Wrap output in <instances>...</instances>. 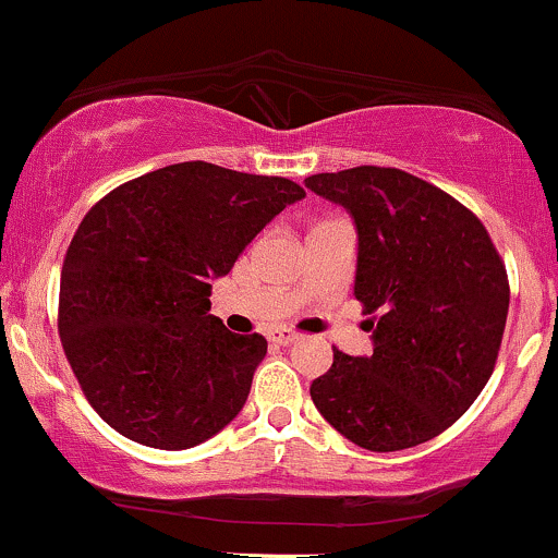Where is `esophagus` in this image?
<instances>
[{"instance_id": "1", "label": "esophagus", "mask_w": 558, "mask_h": 558, "mask_svg": "<svg viewBox=\"0 0 558 558\" xmlns=\"http://www.w3.org/2000/svg\"><path fill=\"white\" fill-rule=\"evenodd\" d=\"M267 338H270V343L288 345V343L296 341L299 332H296V330H291V328H272L270 332H267Z\"/></svg>"}]
</instances>
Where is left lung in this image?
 <instances>
[{"instance_id": "left-lung-1", "label": "left lung", "mask_w": 558, "mask_h": 558, "mask_svg": "<svg viewBox=\"0 0 558 558\" xmlns=\"http://www.w3.org/2000/svg\"><path fill=\"white\" fill-rule=\"evenodd\" d=\"M306 189L341 204L360 230L354 293L373 356L332 345L310 393L325 420L367 451H401L451 427L496 367L509 275L480 217L399 168L317 172Z\"/></svg>"}]
</instances>
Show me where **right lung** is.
Returning a JSON list of instances; mask_svg holds the SVG:
<instances>
[{
    "instance_id": "right-lung-1",
    "label": "right lung",
    "mask_w": 558,
    "mask_h": 558,
    "mask_svg": "<svg viewBox=\"0 0 558 558\" xmlns=\"http://www.w3.org/2000/svg\"><path fill=\"white\" fill-rule=\"evenodd\" d=\"M304 196L288 178L196 159L133 178L88 209L62 262L57 330L107 425L181 451L241 412L267 341L209 315V278Z\"/></svg>"
}]
</instances>
